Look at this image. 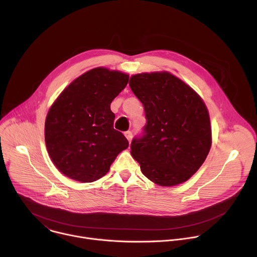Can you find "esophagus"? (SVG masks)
Segmentation results:
<instances>
[{
    "instance_id": "1",
    "label": "esophagus",
    "mask_w": 257,
    "mask_h": 257,
    "mask_svg": "<svg viewBox=\"0 0 257 257\" xmlns=\"http://www.w3.org/2000/svg\"><path fill=\"white\" fill-rule=\"evenodd\" d=\"M125 136H126V138L128 139V141L130 143L131 140H132V137H133V133L131 131H127V132H125Z\"/></svg>"
}]
</instances>
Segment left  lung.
Returning a JSON list of instances; mask_svg holds the SVG:
<instances>
[{
	"mask_svg": "<svg viewBox=\"0 0 257 257\" xmlns=\"http://www.w3.org/2000/svg\"><path fill=\"white\" fill-rule=\"evenodd\" d=\"M142 102L146 125L131 142L143 175L161 186L187 181L205 161L211 145L207 108L199 95L168 72L130 78Z\"/></svg>",
	"mask_w": 257,
	"mask_h": 257,
	"instance_id": "1",
	"label": "left lung"
}]
</instances>
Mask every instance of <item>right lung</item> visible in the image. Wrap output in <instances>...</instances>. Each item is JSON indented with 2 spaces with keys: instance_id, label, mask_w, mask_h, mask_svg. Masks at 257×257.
<instances>
[{
  "instance_id": "1",
  "label": "right lung",
  "mask_w": 257,
  "mask_h": 257,
  "mask_svg": "<svg viewBox=\"0 0 257 257\" xmlns=\"http://www.w3.org/2000/svg\"><path fill=\"white\" fill-rule=\"evenodd\" d=\"M129 76L99 67L76 78L48 113L45 139L49 155L67 177L89 183L103 177L116 157L129 145L114 129L112 100Z\"/></svg>"
}]
</instances>
